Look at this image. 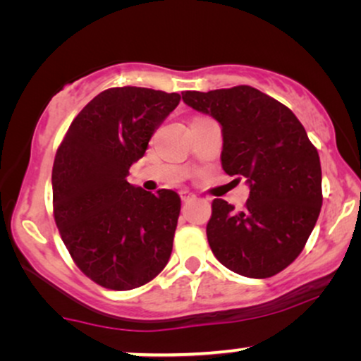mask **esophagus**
<instances>
[{
  "instance_id": "34e87169",
  "label": "esophagus",
  "mask_w": 361,
  "mask_h": 361,
  "mask_svg": "<svg viewBox=\"0 0 361 361\" xmlns=\"http://www.w3.org/2000/svg\"><path fill=\"white\" fill-rule=\"evenodd\" d=\"M179 195H180V199L184 200V202L190 200V199H195V195L192 194V192H189V190H180V192H179Z\"/></svg>"
}]
</instances>
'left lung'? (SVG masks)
<instances>
[{"instance_id":"1","label":"left lung","mask_w":361,"mask_h":361,"mask_svg":"<svg viewBox=\"0 0 361 361\" xmlns=\"http://www.w3.org/2000/svg\"><path fill=\"white\" fill-rule=\"evenodd\" d=\"M182 100L220 123L221 167L250 184L243 210L224 199L212 202L207 240L215 258L246 278L281 273L304 250L319 219L317 149L288 106L250 85L184 92Z\"/></svg>"}]
</instances>
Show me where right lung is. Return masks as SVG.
I'll return each mask as SVG.
<instances>
[{
  "instance_id": "1",
  "label": "right lung",
  "mask_w": 361,
  "mask_h": 361,
  "mask_svg": "<svg viewBox=\"0 0 361 361\" xmlns=\"http://www.w3.org/2000/svg\"><path fill=\"white\" fill-rule=\"evenodd\" d=\"M179 102V93L108 88L78 113L57 147L54 220L73 263L102 288H141L169 261L179 195L133 187L126 176Z\"/></svg>"
}]
</instances>
